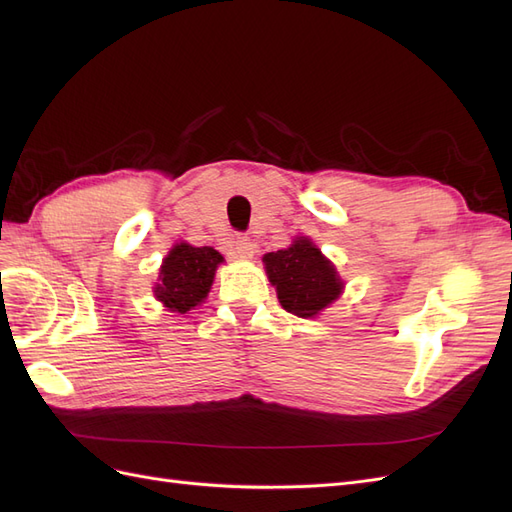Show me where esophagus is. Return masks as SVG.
<instances>
[{
  "instance_id": "esophagus-1",
  "label": "esophagus",
  "mask_w": 512,
  "mask_h": 512,
  "mask_svg": "<svg viewBox=\"0 0 512 512\" xmlns=\"http://www.w3.org/2000/svg\"><path fill=\"white\" fill-rule=\"evenodd\" d=\"M235 254L237 258H252L256 254V243L250 237H237Z\"/></svg>"
}]
</instances>
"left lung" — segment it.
<instances>
[{"mask_svg": "<svg viewBox=\"0 0 512 512\" xmlns=\"http://www.w3.org/2000/svg\"><path fill=\"white\" fill-rule=\"evenodd\" d=\"M262 262L282 307L299 318H314L344 288L335 267L305 237H299L286 250L265 254Z\"/></svg>", "mask_w": 512, "mask_h": 512, "instance_id": "obj_1", "label": "left lung"}]
</instances>
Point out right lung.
I'll return each mask as SVG.
<instances>
[{
	"instance_id": "1",
	"label": "right lung",
	"mask_w": 512,
	"mask_h": 512,
	"mask_svg": "<svg viewBox=\"0 0 512 512\" xmlns=\"http://www.w3.org/2000/svg\"><path fill=\"white\" fill-rule=\"evenodd\" d=\"M222 254L213 247H194L179 243L162 262L160 284H156V299L170 312L188 314L198 303H203L213 284L215 269L222 262Z\"/></svg>"
}]
</instances>
